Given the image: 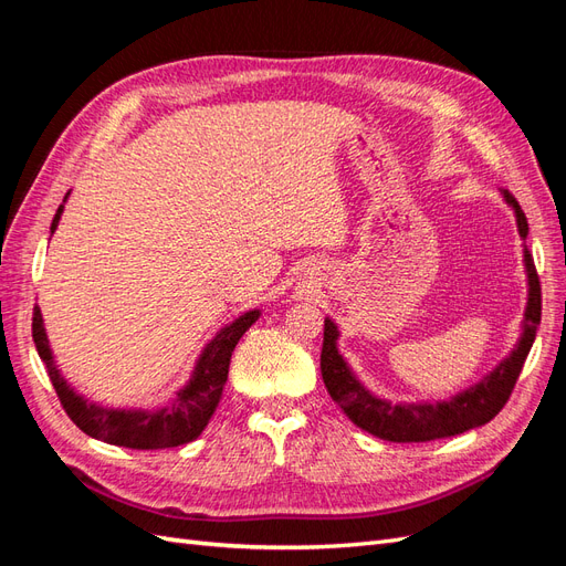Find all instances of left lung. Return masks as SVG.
Wrapping results in <instances>:
<instances>
[{"label": "left lung", "mask_w": 566, "mask_h": 566, "mask_svg": "<svg viewBox=\"0 0 566 566\" xmlns=\"http://www.w3.org/2000/svg\"><path fill=\"white\" fill-rule=\"evenodd\" d=\"M507 205H512L517 217L520 235H528L526 217L520 208L517 198L510 191H503ZM524 266L528 279V302L524 312V331L517 342L515 352H512L503 364L495 366V370L482 382L474 387L455 394L449 401L439 403H389L370 394L356 375L347 366L345 358L337 352V325L325 318L323 328V349H321V375L325 389L333 397V401L345 410L349 420L366 430L373 437H380L385 441H432L443 437H455L472 430V427H482L489 420L501 413V408L507 403L512 389L522 373V366L531 352V345L536 339V331L541 325V281L534 266V256L524 245Z\"/></svg>", "instance_id": "8db88e82"}]
</instances>
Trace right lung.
Masks as SVG:
<instances>
[{"label": "right lung", "mask_w": 566, "mask_h": 566, "mask_svg": "<svg viewBox=\"0 0 566 566\" xmlns=\"http://www.w3.org/2000/svg\"><path fill=\"white\" fill-rule=\"evenodd\" d=\"M61 212L63 205H59L56 217L51 221V233L59 227ZM256 318H260V310L238 316L233 323L227 325V328H221L210 345L202 349L191 380H188L184 389L177 391V399L156 410L104 408L90 403L87 399H82L80 394H75L71 385L61 378V373L54 364V356H51L40 306H35V314H32V339H35L38 354L46 366L49 380L54 385L67 418H71L84 434L113 443V447L156 451L181 447V443L200 437L221 399V389L227 385L231 354L238 345V339L243 337V333Z\"/></svg>", "instance_id": "add662e5"}]
</instances>
